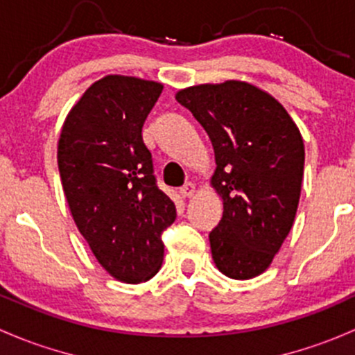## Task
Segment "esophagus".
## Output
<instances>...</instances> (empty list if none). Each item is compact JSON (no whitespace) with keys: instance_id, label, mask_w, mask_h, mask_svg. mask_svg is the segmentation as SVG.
Masks as SVG:
<instances>
[{"instance_id":"obj_1","label":"esophagus","mask_w":355,"mask_h":355,"mask_svg":"<svg viewBox=\"0 0 355 355\" xmlns=\"http://www.w3.org/2000/svg\"><path fill=\"white\" fill-rule=\"evenodd\" d=\"M196 192H197V189H196V185H193V184H185L184 187L180 189V196L184 197V199L193 197V196H196Z\"/></svg>"}]
</instances>
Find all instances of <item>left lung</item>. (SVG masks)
Listing matches in <instances>:
<instances>
[{
    "label": "left lung",
    "mask_w": 355,
    "mask_h": 355,
    "mask_svg": "<svg viewBox=\"0 0 355 355\" xmlns=\"http://www.w3.org/2000/svg\"><path fill=\"white\" fill-rule=\"evenodd\" d=\"M214 148L211 187L223 219L209 234L212 260L226 277L266 272L293 227L304 175L296 122L266 89L240 80L178 89Z\"/></svg>",
    "instance_id": "8db88e82"
}]
</instances>
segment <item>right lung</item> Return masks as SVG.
<instances>
[{"label":"right lung","mask_w":355,"mask_h":355,"mask_svg":"<svg viewBox=\"0 0 355 355\" xmlns=\"http://www.w3.org/2000/svg\"><path fill=\"white\" fill-rule=\"evenodd\" d=\"M162 89L158 81L107 74L68 112L58 143L71 216L100 266L125 284L156 275L162 233L177 218L156 187L141 134Z\"/></svg>","instance_id":"right-lung-1"}]
</instances>
